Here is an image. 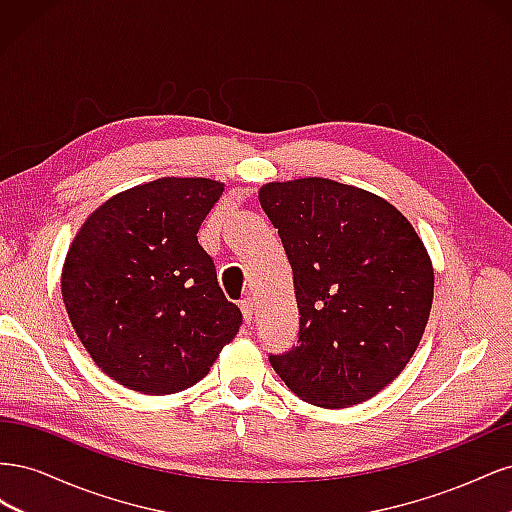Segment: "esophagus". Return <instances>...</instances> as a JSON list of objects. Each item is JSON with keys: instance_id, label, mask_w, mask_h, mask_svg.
<instances>
[{"instance_id": "esophagus-1", "label": "esophagus", "mask_w": 512, "mask_h": 512, "mask_svg": "<svg viewBox=\"0 0 512 512\" xmlns=\"http://www.w3.org/2000/svg\"><path fill=\"white\" fill-rule=\"evenodd\" d=\"M239 305H241V312H243L245 322H250L252 316H254V299L247 297V299H243Z\"/></svg>"}]
</instances>
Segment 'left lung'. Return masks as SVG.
<instances>
[{"instance_id":"left-lung-1","label":"left lung","mask_w":512,"mask_h":512,"mask_svg":"<svg viewBox=\"0 0 512 512\" xmlns=\"http://www.w3.org/2000/svg\"><path fill=\"white\" fill-rule=\"evenodd\" d=\"M260 205L294 273L301 329L271 356L288 389L320 408L378 395L406 369L425 333L433 265L389 200L322 177L271 181Z\"/></svg>"}]
</instances>
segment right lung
I'll return each mask as SVG.
<instances>
[{
  "label": "right lung",
  "instance_id": "1",
  "mask_svg": "<svg viewBox=\"0 0 512 512\" xmlns=\"http://www.w3.org/2000/svg\"><path fill=\"white\" fill-rule=\"evenodd\" d=\"M222 192L207 177L134 185L102 203L70 243L61 297L74 333L126 389H190L239 333V307L196 237Z\"/></svg>",
  "mask_w": 512,
  "mask_h": 512
}]
</instances>
